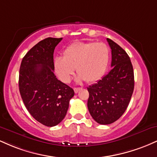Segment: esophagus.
<instances>
[{
    "label": "esophagus",
    "instance_id": "1",
    "mask_svg": "<svg viewBox=\"0 0 157 157\" xmlns=\"http://www.w3.org/2000/svg\"><path fill=\"white\" fill-rule=\"evenodd\" d=\"M81 89V88H74V91H75V93H78V91Z\"/></svg>",
    "mask_w": 157,
    "mask_h": 157
}]
</instances>
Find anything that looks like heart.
I'll use <instances>...</instances> for the list:
<instances>
[{
	"label": "heart",
	"instance_id": "1",
	"mask_svg": "<svg viewBox=\"0 0 157 157\" xmlns=\"http://www.w3.org/2000/svg\"><path fill=\"white\" fill-rule=\"evenodd\" d=\"M109 59V48L104 43L77 42L64 50L63 57H56L54 65L56 74L63 82L71 80L76 68L77 82H93L105 73Z\"/></svg>",
	"mask_w": 157,
	"mask_h": 157
}]
</instances>
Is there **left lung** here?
Returning a JSON list of instances; mask_svg holds the SVG:
<instances>
[{
  "label": "left lung",
  "mask_w": 157,
  "mask_h": 157,
  "mask_svg": "<svg viewBox=\"0 0 157 157\" xmlns=\"http://www.w3.org/2000/svg\"><path fill=\"white\" fill-rule=\"evenodd\" d=\"M111 49L112 69L101 80L87 88L88 109L97 123L109 125L120 119L128 105L134 88L130 57L123 48L107 38Z\"/></svg>",
  "instance_id": "left-lung-1"
}]
</instances>
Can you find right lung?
<instances>
[{"label": "right lung", "mask_w": 157, "mask_h": 157, "mask_svg": "<svg viewBox=\"0 0 157 157\" xmlns=\"http://www.w3.org/2000/svg\"><path fill=\"white\" fill-rule=\"evenodd\" d=\"M62 39L40 41L26 54L20 67L19 91L23 103L37 121L48 127L63 120L75 95L54 74V51Z\"/></svg>", "instance_id": "1"}]
</instances>
